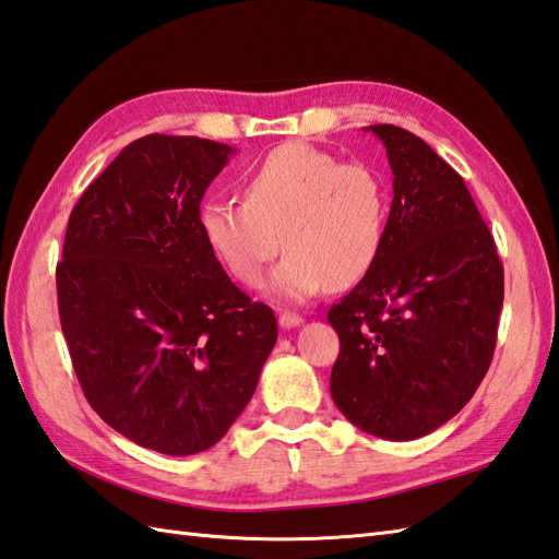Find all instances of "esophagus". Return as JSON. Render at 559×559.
Instances as JSON below:
<instances>
[{
    "instance_id": "obj_1",
    "label": "esophagus",
    "mask_w": 559,
    "mask_h": 559,
    "mask_svg": "<svg viewBox=\"0 0 559 559\" xmlns=\"http://www.w3.org/2000/svg\"><path fill=\"white\" fill-rule=\"evenodd\" d=\"M278 324H281L283 329L300 326V324H302V317L295 314V312H281V314H278Z\"/></svg>"
}]
</instances>
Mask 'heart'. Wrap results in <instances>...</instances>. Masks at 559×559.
<instances>
[{
  "mask_svg": "<svg viewBox=\"0 0 559 559\" xmlns=\"http://www.w3.org/2000/svg\"><path fill=\"white\" fill-rule=\"evenodd\" d=\"M240 192L242 201H204L197 223L211 252L242 286L261 281L281 237L288 254L273 269L269 293L290 302L326 286H353L382 252L389 192L370 165L286 141L242 175Z\"/></svg>",
  "mask_w": 559,
  "mask_h": 559,
  "instance_id": "1",
  "label": "heart"
}]
</instances>
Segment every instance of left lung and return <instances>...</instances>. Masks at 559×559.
I'll list each match as a JSON object with an SVG mask.
<instances>
[{
	"mask_svg": "<svg viewBox=\"0 0 559 559\" xmlns=\"http://www.w3.org/2000/svg\"><path fill=\"white\" fill-rule=\"evenodd\" d=\"M394 175L370 273L329 310L331 399L362 432L408 442L454 418L492 362L504 269L463 177L406 129L367 127Z\"/></svg>",
	"mask_w": 559,
	"mask_h": 559,
	"instance_id": "1",
	"label": "left lung"
}]
</instances>
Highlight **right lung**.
Masks as SVG:
<instances>
[{"label": "right lung", "instance_id": "obj_1", "mask_svg": "<svg viewBox=\"0 0 559 559\" xmlns=\"http://www.w3.org/2000/svg\"><path fill=\"white\" fill-rule=\"evenodd\" d=\"M235 148L148 134L124 146L69 216L59 322L91 408L160 454L213 447L276 346L271 307L235 286L199 206Z\"/></svg>", "mask_w": 559, "mask_h": 559}]
</instances>
